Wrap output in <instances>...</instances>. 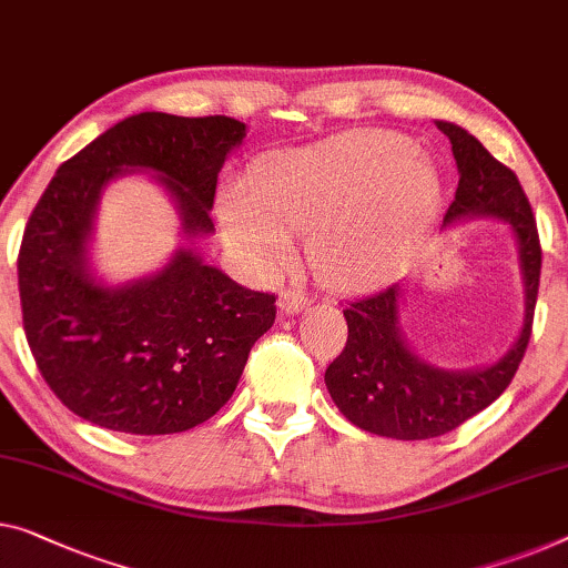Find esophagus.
<instances>
[{"mask_svg": "<svg viewBox=\"0 0 568 568\" xmlns=\"http://www.w3.org/2000/svg\"><path fill=\"white\" fill-rule=\"evenodd\" d=\"M277 306H281L285 316H293V313H301V311L308 308V298H306V295L295 293V291H285L281 295V301H277Z\"/></svg>", "mask_w": 568, "mask_h": 568, "instance_id": "obj_1", "label": "esophagus"}]
</instances>
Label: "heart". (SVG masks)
Wrapping results in <instances>:
<instances>
[{"mask_svg": "<svg viewBox=\"0 0 568 568\" xmlns=\"http://www.w3.org/2000/svg\"><path fill=\"white\" fill-rule=\"evenodd\" d=\"M438 201L442 178L416 142L365 130L265 160L247 196L224 201L222 226L262 275L293 260L295 236H311L316 281L357 293L400 273L436 219Z\"/></svg>", "mask_w": 568, "mask_h": 568, "instance_id": "1", "label": "heart"}]
</instances>
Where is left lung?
<instances>
[{
  "mask_svg": "<svg viewBox=\"0 0 568 568\" xmlns=\"http://www.w3.org/2000/svg\"><path fill=\"white\" fill-rule=\"evenodd\" d=\"M436 126L452 142L459 168V189L442 230L485 216L510 224L526 287V316L518 338L493 365L444 369L413 352L405 338L400 283L346 303L344 318L349 336L344 352L326 369L328 395L357 428L400 442L444 436L505 393L526 354L540 281L536 219L518 178L464 126L444 120H438Z\"/></svg>",
  "mask_w": 568,
  "mask_h": 568,
  "instance_id": "8db88e82",
  "label": "left lung"
}]
</instances>
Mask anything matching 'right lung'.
I'll list each match as a JSON object with an SVG mask.
<instances>
[{"instance_id": "add662e5", "label": "right lung", "mask_w": 568, "mask_h": 568, "mask_svg": "<svg viewBox=\"0 0 568 568\" xmlns=\"http://www.w3.org/2000/svg\"><path fill=\"white\" fill-rule=\"evenodd\" d=\"M247 138L232 116L142 112L58 168L22 234V324L40 375L68 410L134 436L181 434L230 400L250 349L273 326L275 295L247 291L193 247L158 273L106 285L91 240L114 178L152 173L181 234L214 232L216 178Z\"/></svg>"}]
</instances>
